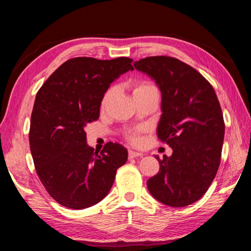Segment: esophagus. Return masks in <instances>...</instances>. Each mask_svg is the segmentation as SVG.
I'll return each instance as SVG.
<instances>
[{"label": "esophagus", "mask_w": 251, "mask_h": 251, "mask_svg": "<svg viewBox=\"0 0 251 251\" xmlns=\"http://www.w3.org/2000/svg\"><path fill=\"white\" fill-rule=\"evenodd\" d=\"M128 157L129 158H136V157H143V152H138L135 151H128Z\"/></svg>", "instance_id": "34e87169"}]
</instances>
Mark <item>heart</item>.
<instances>
[{"label": "heart", "instance_id": "b5f03b06", "mask_svg": "<svg viewBox=\"0 0 251 251\" xmlns=\"http://www.w3.org/2000/svg\"><path fill=\"white\" fill-rule=\"evenodd\" d=\"M147 91H157L156 87L152 85L151 83H148V82H141V83H137L134 86L133 88V96L137 95V94H141V93L143 92H147ZM114 93V88L110 87L107 90V92L105 93V95L103 97V100H101V104L105 105L106 103H107V100L110 99V96L113 95ZM129 141L133 143V144H138L139 142H141V138H139L138 134H131L129 135Z\"/></svg>", "mask_w": 251, "mask_h": 251}]
</instances>
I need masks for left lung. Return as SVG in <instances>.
Segmentation results:
<instances>
[{
	"mask_svg": "<svg viewBox=\"0 0 251 251\" xmlns=\"http://www.w3.org/2000/svg\"><path fill=\"white\" fill-rule=\"evenodd\" d=\"M135 69L155 80L161 93L160 142L172 156L159 159V172L147 181L151 196L169 207H185L201 199L217 174L225 123L209 82L179 59L151 56Z\"/></svg>",
	"mask_w": 251,
	"mask_h": 251,
	"instance_id": "left-lung-1",
	"label": "left lung"
}]
</instances>
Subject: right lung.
Here are the masks:
<instances>
[{"label":"right lung","mask_w":251,"mask_h":251,"mask_svg":"<svg viewBox=\"0 0 251 251\" xmlns=\"http://www.w3.org/2000/svg\"><path fill=\"white\" fill-rule=\"evenodd\" d=\"M133 59L75 57L58 67L37 92L29 147L42 184L71 209L96 205L107 196L128 151L107 143L100 154L86 142L85 127L99 120L104 94L114 80L133 71Z\"/></svg>","instance_id":"1"}]
</instances>
